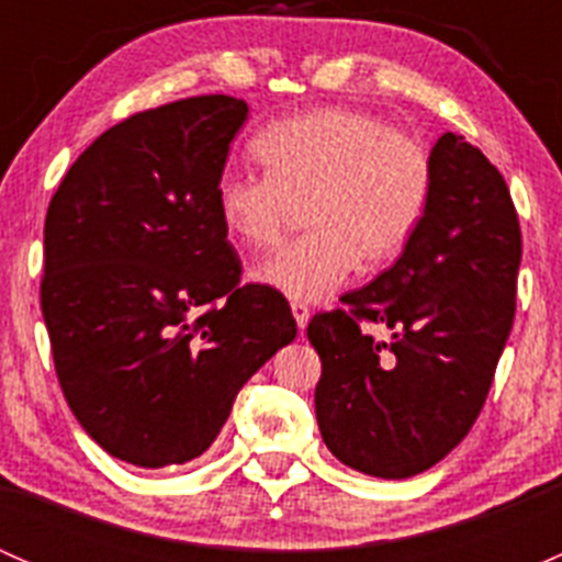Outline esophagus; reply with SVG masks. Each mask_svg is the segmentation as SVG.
<instances>
[{
	"instance_id": "esophagus-1",
	"label": "esophagus",
	"mask_w": 562,
	"mask_h": 562,
	"mask_svg": "<svg viewBox=\"0 0 562 562\" xmlns=\"http://www.w3.org/2000/svg\"><path fill=\"white\" fill-rule=\"evenodd\" d=\"M291 313H293V317H296V326H299V331H304V328H307V323H310V307L304 302H293L291 304Z\"/></svg>"
}]
</instances>
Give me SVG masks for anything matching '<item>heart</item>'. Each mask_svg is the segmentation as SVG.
<instances>
[{
    "instance_id": "b5f03b06",
    "label": "heart",
    "mask_w": 562,
    "mask_h": 562,
    "mask_svg": "<svg viewBox=\"0 0 562 562\" xmlns=\"http://www.w3.org/2000/svg\"><path fill=\"white\" fill-rule=\"evenodd\" d=\"M266 173H223L214 212L228 239L263 252L293 206L307 234L255 266L252 280L299 302L337 291L356 263L378 269L405 252L427 217L435 160L411 133L356 108H317L255 138Z\"/></svg>"
}]
</instances>
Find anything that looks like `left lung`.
<instances>
[{
	"mask_svg": "<svg viewBox=\"0 0 562 562\" xmlns=\"http://www.w3.org/2000/svg\"><path fill=\"white\" fill-rule=\"evenodd\" d=\"M435 190L405 252L317 313L315 416L339 462L411 479L470 432L512 334L522 234L503 173L462 135L432 146ZM361 322H381L375 340Z\"/></svg>",
	"mask_w": 562,
	"mask_h": 562,
	"instance_id": "obj_1",
	"label": "left lung"
}]
</instances>
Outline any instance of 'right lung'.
<instances>
[{
  "label": "right lung",
  "mask_w": 562,
  "mask_h": 562,
  "mask_svg": "<svg viewBox=\"0 0 562 562\" xmlns=\"http://www.w3.org/2000/svg\"><path fill=\"white\" fill-rule=\"evenodd\" d=\"M247 119L228 94L105 130L45 214L40 307L72 416L111 457H201L249 378L296 337L285 296L241 285L214 184Z\"/></svg>",
  "instance_id": "add662e5"
}]
</instances>
